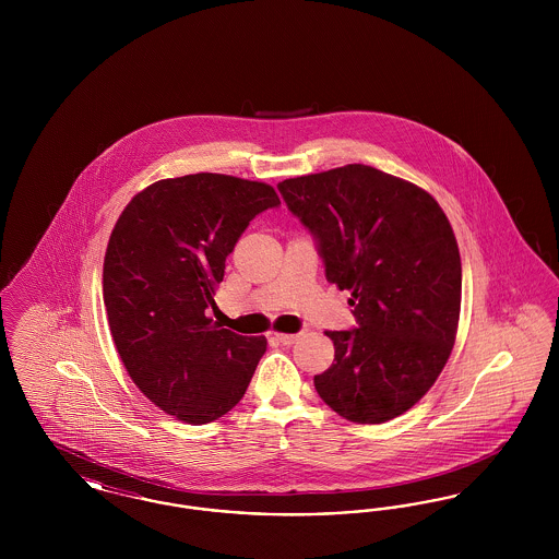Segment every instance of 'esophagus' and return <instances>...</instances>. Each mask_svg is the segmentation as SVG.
Instances as JSON below:
<instances>
[{
	"label": "esophagus",
	"mask_w": 559,
	"mask_h": 559,
	"mask_svg": "<svg viewBox=\"0 0 559 559\" xmlns=\"http://www.w3.org/2000/svg\"><path fill=\"white\" fill-rule=\"evenodd\" d=\"M278 344H283V346H292V344H295L297 340H299V333H274L272 335Z\"/></svg>",
	"instance_id": "1"
}]
</instances>
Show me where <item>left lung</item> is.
<instances>
[{
    "label": "left lung",
    "instance_id": "8db88e82",
    "mask_svg": "<svg viewBox=\"0 0 559 559\" xmlns=\"http://www.w3.org/2000/svg\"><path fill=\"white\" fill-rule=\"evenodd\" d=\"M278 190L358 320L324 331L335 358L314 374L320 399L354 424L399 417L436 383L456 340L461 255L447 213L424 188L362 163Z\"/></svg>",
    "mask_w": 559,
    "mask_h": 559
}]
</instances>
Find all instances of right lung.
<instances>
[{"mask_svg": "<svg viewBox=\"0 0 559 559\" xmlns=\"http://www.w3.org/2000/svg\"><path fill=\"white\" fill-rule=\"evenodd\" d=\"M276 190L224 174L167 178L119 215L105 253L108 326L138 390L167 415L203 426L245 396L266 337L207 317L226 258Z\"/></svg>", "mask_w": 559, "mask_h": 559, "instance_id": "1", "label": "right lung"}]
</instances>
